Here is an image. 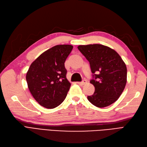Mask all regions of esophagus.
Segmentation results:
<instances>
[{"label": "esophagus", "mask_w": 147, "mask_h": 147, "mask_svg": "<svg viewBox=\"0 0 147 147\" xmlns=\"http://www.w3.org/2000/svg\"><path fill=\"white\" fill-rule=\"evenodd\" d=\"M86 83H87V81L86 80H84L82 81V82H77V83L78 84V85H85Z\"/></svg>", "instance_id": "esophagus-1"}]
</instances>
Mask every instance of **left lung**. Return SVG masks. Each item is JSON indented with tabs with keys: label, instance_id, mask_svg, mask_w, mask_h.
<instances>
[{
	"label": "left lung",
	"instance_id": "1",
	"mask_svg": "<svg viewBox=\"0 0 147 147\" xmlns=\"http://www.w3.org/2000/svg\"><path fill=\"white\" fill-rule=\"evenodd\" d=\"M81 53L90 62V80L95 92L87 98L97 107H105L121 96L127 82V68L114 50L100 44L79 45Z\"/></svg>",
	"mask_w": 147,
	"mask_h": 147
}]
</instances>
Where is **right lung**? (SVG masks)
<instances>
[{
	"instance_id": "add662e5",
	"label": "right lung",
	"mask_w": 147,
	"mask_h": 147,
	"mask_svg": "<svg viewBox=\"0 0 147 147\" xmlns=\"http://www.w3.org/2000/svg\"><path fill=\"white\" fill-rule=\"evenodd\" d=\"M73 47L58 45L44 52L32 62L26 79L32 96L47 109H54L64 100L71 83L64 62Z\"/></svg>"
}]
</instances>
